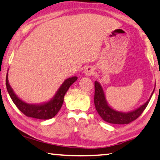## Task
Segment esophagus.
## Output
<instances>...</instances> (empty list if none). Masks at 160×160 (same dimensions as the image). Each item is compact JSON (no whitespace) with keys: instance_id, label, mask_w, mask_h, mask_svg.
<instances>
[{"instance_id":"obj_1","label":"esophagus","mask_w":160,"mask_h":160,"mask_svg":"<svg viewBox=\"0 0 160 160\" xmlns=\"http://www.w3.org/2000/svg\"><path fill=\"white\" fill-rule=\"evenodd\" d=\"M94 73H95V70L92 67H88L86 68L84 70V74L86 76H90V75H93Z\"/></svg>"}]
</instances>
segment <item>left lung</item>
<instances>
[{
    "label": "left lung",
    "instance_id": "1",
    "mask_svg": "<svg viewBox=\"0 0 160 160\" xmlns=\"http://www.w3.org/2000/svg\"><path fill=\"white\" fill-rule=\"evenodd\" d=\"M154 89L149 100L145 103L142 105L140 107L130 112H121L113 109L109 105L106 97L102 89V87L98 81L95 82V98L94 102L96 110L103 120L111 124H118V125H125L138 118L139 115L142 113L144 109L147 108L150 99L154 93Z\"/></svg>",
    "mask_w": 160,
    "mask_h": 160
}]
</instances>
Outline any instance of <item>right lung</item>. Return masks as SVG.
<instances>
[{"mask_svg":"<svg viewBox=\"0 0 160 160\" xmlns=\"http://www.w3.org/2000/svg\"><path fill=\"white\" fill-rule=\"evenodd\" d=\"M77 80L78 78L76 76L68 78L60 85L59 89L51 98V100L40 104L27 103L18 97L9 84L8 72L6 75V83L8 92L12 102L25 115L30 117V118L40 119V120H48V119L52 118L59 112L62 105L63 101H64L65 93L67 92L72 84H73Z\"/></svg>","mask_w":160,"mask_h":160,"instance_id":"1","label":"right lung"}]
</instances>
